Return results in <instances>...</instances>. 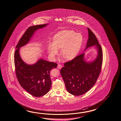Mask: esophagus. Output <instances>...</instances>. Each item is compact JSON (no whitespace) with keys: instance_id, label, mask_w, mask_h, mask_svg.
<instances>
[{"instance_id":"34e87169","label":"esophagus","mask_w":121,"mask_h":121,"mask_svg":"<svg viewBox=\"0 0 121 121\" xmlns=\"http://www.w3.org/2000/svg\"><path fill=\"white\" fill-rule=\"evenodd\" d=\"M62 67V66L61 64H58L57 65V68L58 69H61Z\"/></svg>"}]
</instances>
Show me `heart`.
Masks as SVG:
<instances>
[{
  "instance_id": "heart-1",
  "label": "heart",
  "mask_w": 121,
  "mask_h": 121,
  "mask_svg": "<svg viewBox=\"0 0 121 121\" xmlns=\"http://www.w3.org/2000/svg\"><path fill=\"white\" fill-rule=\"evenodd\" d=\"M83 40L82 35L72 30H63L54 36L53 42L49 41L47 50L49 57L55 59L60 48V54L64 58L70 60L75 58L81 48Z\"/></svg>"
}]
</instances>
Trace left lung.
I'll return each instance as SVG.
<instances>
[{
	"label": "left lung",
	"mask_w": 121,
	"mask_h": 121,
	"mask_svg": "<svg viewBox=\"0 0 121 121\" xmlns=\"http://www.w3.org/2000/svg\"><path fill=\"white\" fill-rule=\"evenodd\" d=\"M87 29L89 38L85 49L96 45L98 51L96 58L92 62H86L83 53L65 62L60 70L66 90L74 95H81L90 90L95 83L101 71L103 61L101 46L94 34L88 28Z\"/></svg>",
	"instance_id": "8db88e82"
}]
</instances>
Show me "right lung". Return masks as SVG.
I'll list each match as a JSON object with an SVG mask.
<instances>
[{"label":"right lung","mask_w":121,"mask_h":121,"mask_svg":"<svg viewBox=\"0 0 121 121\" xmlns=\"http://www.w3.org/2000/svg\"><path fill=\"white\" fill-rule=\"evenodd\" d=\"M47 25L29 27L16 47L14 56L16 75L20 85L29 93L37 97L46 94L50 90L52 85L50 72L57 67V64L40 59L34 65H28L20 57L19 49L29 42L35 31Z\"/></svg>","instance_id":"1"}]
</instances>
